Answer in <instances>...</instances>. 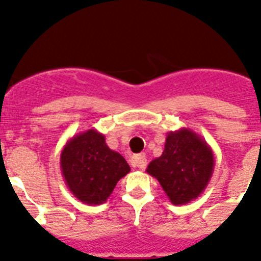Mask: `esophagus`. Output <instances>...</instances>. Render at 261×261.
I'll return each mask as SVG.
<instances>
[{
  "mask_svg": "<svg viewBox=\"0 0 261 261\" xmlns=\"http://www.w3.org/2000/svg\"><path fill=\"white\" fill-rule=\"evenodd\" d=\"M131 165L134 168H139L140 170H144L145 166H147V159H145L144 154H135L131 159Z\"/></svg>",
  "mask_w": 261,
  "mask_h": 261,
  "instance_id": "1",
  "label": "esophagus"
}]
</instances>
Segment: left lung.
Masks as SVG:
<instances>
[{
    "mask_svg": "<svg viewBox=\"0 0 261 261\" xmlns=\"http://www.w3.org/2000/svg\"><path fill=\"white\" fill-rule=\"evenodd\" d=\"M215 169L210 144L190 128L169 131L163 154L152 160L147 173L156 178L169 200L183 205L198 199Z\"/></svg>",
    "mask_w": 261,
    "mask_h": 261,
    "instance_id": "8db88e82",
    "label": "left lung"
}]
</instances>
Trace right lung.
Segmentation results:
<instances>
[{
  "mask_svg": "<svg viewBox=\"0 0 261 261\" xmlns=\"http://www.w3.org/2000/svg\"><path fill=\"white\" fill-rule=\"evenodd\" d=\"M61 171L75 198L90 205L108 200L121 178L130 171L122 154L105 143L95 128L74 135L61 152Z\"/></svg>",
  "mask_w": 261,
  "mask_h": 261,
  "instance_id": "1",
  "label": "right lung"
}]
</instances>
